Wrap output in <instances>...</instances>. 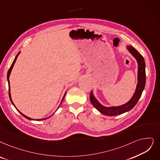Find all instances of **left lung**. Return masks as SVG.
Instances as JSON below:
<instances>
[{
  "label": "left lung",
  "instance_id": "obj_1",
  "mask_svg": "<svg viewBox=\"0 0 160 160\" xmlns=\"http://www.w3.org/2000/svg\"><path fill=\"white\" fill-rule=\"evenodd\" d=\"M127 50L135 58L138 63V82L135 93L131 100L119 106L106 107L102 105L91 91L90 94V100L92 104L102 114L108 116H114L122 114L131 110L134 108L138 100L141 97L142 91L145 87L146 84V72H145V61L143 56L132 46H127Z\"/></svg>",
  "mask_w": 160,
  "mask_h": 160
}]
</instances>
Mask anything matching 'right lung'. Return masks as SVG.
Instances as JSON below:
<instances>
[{
    "mask_svg": "<svg viewBox=\"0 0 160 160\" xmlns=\"http://www.w3.org/2000/svg\"><path fill=\"white\" fill-rule=\"evenodd\" d=\"M20 52H18V54L16 55V56L15 57V59H14V62H13V63H12V65H11V66H10V69H9V70H8V73H7V79H8V88H9V97H10V101H11V102H12V104H13L14 106V107L16 108V107L15 106V105L14 104V103H13V102H12V98H11V94H10V81H9V77H10V73H11V72H12V68H13V67H14V63H15V62H16V59H17V58H18V55L19 54H20ZM66 92L65 93V94H64V96H63V98H62V101H61V103H60V104H62V102H63V98H64V97H65V96H66ZM16 110L19 112H20L22 115V116H23V117H25V118H26V119H29V120H33V119H31V118H29V117H28V116H25V115L24 114H23L21 112H20V111H19L18 109H17V108H16ZM57 110H58V109H57ZM53 113V114H54ZM52 114V115H53ZM50 117H48V118H43V119H36L37 121H41V120H44V119H48V118H49Z\"/></svg>",
    "mask_w": 160,
    "mask_h": 160,
    "instance_id": "add662e5",
    "label": "right lung"
}]
</instances>
